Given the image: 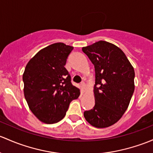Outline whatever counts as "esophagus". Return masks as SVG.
<instances>
[{
	"mask_svg": "<svg viewBox=\"0 0 153 153\" xmlns=\"http://www.w3.org/2000/svg\"><path fill=\"white\" fill-rule=\"evenodd\" d=\"M81 87H82V89H83V90H86V83H85V82H81Z\"/></svg>",
	"mask_w": 153,
	"mask_h": 153,
	"instance_id": "esophagus-1",
	"label": "esophagus"
}]
</instances>
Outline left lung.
Segmentation results:
<instances>
[{
	"instance_id": "8db88e82",
	"label": "left lung",
	"mask_w": 153,
	"mask_h": 153,
	"mask_svg": "<svg viewBox=\"0 0 153 153\" xmlns=\"http://www.w3.org/2000/svg\"><path fill=\"white\" fill-rule=\"evenodd\" d=\"M82 51L95 70V105L83 115L92 126L107 128L118 122L129 105L135 89L134 69L123 51L112 43L100 40Z\"/></svg>"
}]
</instances>
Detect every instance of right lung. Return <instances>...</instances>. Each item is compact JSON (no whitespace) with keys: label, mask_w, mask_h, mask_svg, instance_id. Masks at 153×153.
<instances>
[{"label":"right lung","mask_w":153,"mask_h":153,"mask_svg":"<svg viewBox=\"0 0 153 153\" xmlns=\"http://www.w3.org/2000/svg\"><path fill=\"white\" fill-rule=\"evenodd\" d=\"M72 50L62 42L54 43L40 50L25 67L24 96L32 113L44 123L62 120L70 102L81 94L64 67Z\"/></svg>","instance_id":"right-lung-1"}]
</instances>
